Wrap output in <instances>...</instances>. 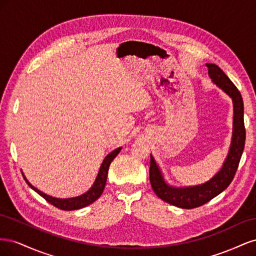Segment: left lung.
I'll use <instances>...</instances> for the list:
<instances>
[{
  "mask_svg": "<svg viewBox=\"0 0 256 256\" xmlns=\"http://www.w3.org/2000/svg\"><path fill=\"white\" fill-rule=\"evenodd\" d=\"M206 66L208 67V76L212 83L230 97L233 102V134L228 156L220 171L204 184L189 187H175L168 184L160 166L150 154V180L154 192L164 202L184 209L202 206L228 187L235 176L244 148L246 129L242 94L219 66L216 64H206Z\"/></svg>",
  "mask_w": 256,
  "mask_h": 256,
  "instance_id": "8db88e82",
  "label": "left lung"
}]
</instances>
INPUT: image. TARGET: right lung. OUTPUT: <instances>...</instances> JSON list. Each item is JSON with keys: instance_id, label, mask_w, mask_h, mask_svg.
Returning <instances> with one entry per match:
<instances>
[{"instance_id": "obj_1", "label": "right lung", "mask_w": 256, "mask_h": 256, "mask_svg": "<svg viewBox=\"0 0 256 256\" xmlns=\"http://www.w3.org/2000/svg\"><path fill=\"white\" fill-rule=\"evenodd\" d=\"M120 150H122V147H118V148L114 150L109 154H106V158L102 161V166H100L98 174L96 176V180H95L94 184H92V187L86 192L83 193V194L74 196V198H53L51 196L46 194V193H44L42 191L35 188L34 186L26 180L24 174H22V175L30 187L32 188L35 192H37L40 196H42L46 200H47V202L52 204L53 206H56L60 209H63V210H76V209H81L83 207H86V206L90 205L92 203H94L95 200L102 194V192L106 187L109 166L111 164V162L113 161V159L118 156Z\"/></svg>"}]
</instances>
